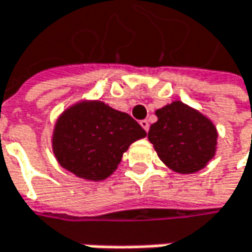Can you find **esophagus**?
Listing matches in <instances>:
<instances>
[{
  "label": "esophagus",
  "mask_w": 252,
  "mask_h": 252,
  "mask_svg": "<svg viewBox=\"0 0 252 252\" xmlns=\"http://www.w3.org/2000/svg\"><path fill=\"white\" fill-rule=\"evenodd\" d=\"M140 126H143L146 131H149V128H150V124H149V121L147 120H143V121H140Z\"/></svg>",
  "instance_id": "1"
}]
</instances>
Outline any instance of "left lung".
Segmentation results:
<instances>
[{
	"instance_id": "1",
	"label": "left lung",
	"mask_w": 252,
	"mask_h": 252,
	"mask_svg": "<svg viewBox=\"0 0 252 252\" xmlns=\"http://www.w3.org/2000/svg\"><path fill=\"white\" fill-rule=\"evenodd\" d=\"M149 140L160 160L173 172L192 174L208 166L217 154L218 129L202 112L182 101L156 111Z\"/></svg>"
}]
</instances>
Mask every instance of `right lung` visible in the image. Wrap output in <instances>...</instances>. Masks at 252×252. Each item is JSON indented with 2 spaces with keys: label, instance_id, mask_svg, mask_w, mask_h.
I'll return each instance as SVG.
<instances>
[{
  "label": "right lung",
  "instance_id": "1",
  "mask_svg": "<svg viewBox=\"0 0 252 252\" xmlns=\"http://www.w3.org/2000/svg\"><path fill=\"white\" fill-rule=\"evenodd\" d=\"M147 135L135 120L98 99H82L56 120L52 149L58 163L88 182L108 179L128 147Z\"/></svg>",
  "mask_w": 252,
  "mask_h": 252
}]
</instances>
